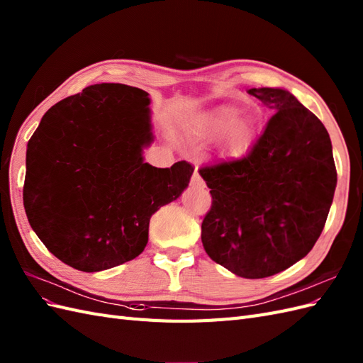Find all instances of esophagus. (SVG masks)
<instances>
[{
  "mask_svg": "<svg viewBox=\"0 0 363 363\" xmlns=\"http://www.w3.org/2000/svg\"><path fill=\"white\" fill-rule=\"evenodd\" d=\"M191 184L195 186V188H204V180L201 179V175H200L199 171H195V172L192 174Z\"/></svg>",
  "mask_w": 363,
  "mask_h": 363,
  "instance_id": "1",
  "label": "esophagus"
}]
</instances>
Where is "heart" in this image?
<instances>
[{"mask_svg":"<svg viewBox=\"0 0 363 363\" xmlns=\"http://www.w3.org/2000/svg\"><path fill=\"white\" fill-rule=\"evenodd\" d=\"M233 119L235 111L232 108H224L211 116H206L197 122H194L189 126V133L194 137H199V139H203V137H218L228 131ZM247 128L242 125L235 126V128H232L230 131H228L226 135H224V142H226V145L233 151L242 150L247 143Z\"/></svg>","mask_w":363,"mask_h":363,"instance_id":"1","label":"heart"}]
</instances>
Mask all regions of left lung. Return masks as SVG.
Returning <instances> with one entry per match:
<instances>
[{
  "instance_id": "1",
  "label": "left lung",
  "mask_w": 363,
  "mask_h": 363,
  "mask_svg": "<svg viewBox=\"0 0 363 363\" xmlns=\"http://www.w3.org/2000/svg\"><path fill=\"white\" fill-rule=\"evenodd\" d=\"M275 111L238 159L200 168L212 204L201 223L211 259L259 279L289 269L313 249L330 212L337 172L325 126L281 88H252Z\"/></svg>"
}]
</instances>
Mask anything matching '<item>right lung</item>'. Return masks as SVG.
I'll list each match as a JSON object with an SVG mask.
<instances>
[{"instance_id":"obj_1","label":"right lung","mask_w":363,"mask_h":363,"mask_svg":"<svg viewBox=\"0 0 363 363\" xmlns=\"http://www.w3.org/2000/svg\"><path fill=\"white\" fill-rule=\"evenodd\" d=\"M148 105L140 88L96 84L55 104L28 140L24 209L67 266L99 272L139 257L151 215L188 186L189 162H143L152 140Z\"/></svg>"}]
</instances>
